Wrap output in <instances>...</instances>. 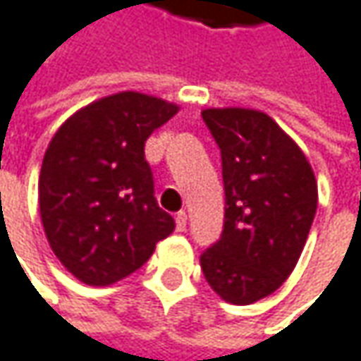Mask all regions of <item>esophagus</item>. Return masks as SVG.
Returning <instances> with one entry per match:
<instances>
[{"instance_id":"1","label":"esophagus","mask_w":361,"mask_h":361,"mask_svg":"<svg viewBox=\"0 0 361 361\" xmlns=\"http://www.w3.org/2000/svg\"><path fill=\"white\" fill-rule=\"evenodd\" d=\"M185 225H188V214H185V211H180V213L176 214V227H178V231H185Z\"/></svg>"}]
</instances>
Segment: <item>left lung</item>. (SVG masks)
I'll list each match as a JSON object with an SVG mask.
<instances>
[{
  "instance_id": "8db88e82",
  "label": "left lung",
  "mask_w": 361,
  "mask_h": 361,
  "mask_svg": "<svg viewBox=\"0 0 361 361\" xmlns=\"http://www.w3.org/2000/svg\"><path fill=\"white\" fill-rule=\"evenodd\" d=\"M202 119L221 150L225 221L200 267L225 302L246 306L277 291L295 269L316 214V180L267 114L204 109Z\"/></svg>"
}]
</instances>
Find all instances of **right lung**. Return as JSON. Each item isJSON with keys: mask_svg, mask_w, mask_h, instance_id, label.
I'll use <instances>...</instances> for the list:
<instances>
[{"mask_svg": "<svg viewBox=\"0 0 361 361\" xmlns=\"http://www.w3.org/2000/svg\"><path fill=\"white\" fill-rule=\"evenodd\" d=\"M173 103L119 92L72 115L53 136L39 178L51 250L86 285H111L140 269L176 221L154 198L148 136Z\"/></svg>", "mask_w": 361, "mask_h": 361, "instance_id": "obj_1", "label": "right lung"}]
</instances>
